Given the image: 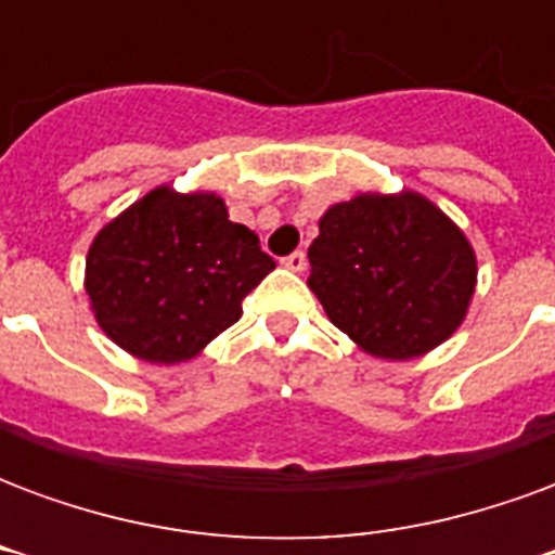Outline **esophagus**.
<instances>
[{
    "label": "esophagus",
    "instance_id": "esophagus-1",
    "mask_svg": "<svg viewBox=\"0 0 555 555\" xmlns=\"http://www.w3.org/2000/svg\"><path fill=\"white\" fill-rule=\"evenodd\" d=\"M282 264L288 267V270H294V273H302L309 261H306V253H300V249H297V253H291L288 258H282Z\"/></svg>",
    "mask_w": 555,
    "mask_h": 555
}]
</instances>
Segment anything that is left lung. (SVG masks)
<instances>
[{
	"instance_id": "obj_1",
	"label": "left lung",
	"mask_w": 555,
	"mask_h": 555,
	"mask_svg": "<svg viewBox=\"0 0 555 555\" xmlns=\"http://www.w3.org/2000/svg\"><path fill=\"white\" fill-rule=\"evenodd\" d=\"M318 229L309 288L365 353L413 360L464 324L476 253L425 195L360 193L330 207Z\"/></svg>"
}]
</instances>
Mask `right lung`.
<instances>
[{"instance_id":"right-lung-1","label":"right lung","mask_w":555,"mask_h":555,"mask_svg":"<svg viewBox=\"0 0 555 555\" xmlns=\"http://www.w3.org/2000/svg\"><path fill=\"white\" fill-rule=\"evenodd\" d=\"M273 267L258 234L231 222L217 193L157 186L98 231L86 294L118 348L175 365L229 330L243 314V297Z\"/></svg>"}]
</instances>
